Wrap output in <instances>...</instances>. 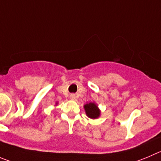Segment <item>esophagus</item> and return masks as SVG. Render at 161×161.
Returning <instances> with one entry per match:
<instances>
[{
	"instance_id": "esophagus-1",
	"label": "esophagus",
	"mask_w": 161,
	"mask_h": 161,
	"mask_svg": "<svg viewBox=\"0 0 161 161\" xmlns=\"http://www.w3.org/2000/svg\"><path fill=\"white\" fill-rule=\"evenodd\" d=\"M70 99H72V100H75V94H71L70 95Z\"/></svg>"
}]
</instances>
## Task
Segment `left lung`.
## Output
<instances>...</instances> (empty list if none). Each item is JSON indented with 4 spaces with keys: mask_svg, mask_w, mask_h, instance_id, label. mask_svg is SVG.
<instances>
[{
    "mask_svg": "<svg viewBox=\"0 0 161 161\" xmlns=\"http://www.w3.org/2000/svg\"><path fill=\"white\" fill-rule=\"evenodd\" d=\"M84 108H85L86 115L89 118L94 119V118H98L99 115H100V110H99L97 106L94 103H87V104H86L84 106Z\"/></svg>",
    "mask_w": 161,
    "mask_h": 161,
    "instance_id": "left-lung-1",
    "label": "left lung"
}]
</instances>
